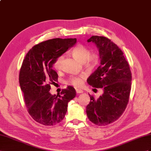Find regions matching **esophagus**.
I'll return each mask as SVG.
<instances>
[{
    "instance_id": "esophagus-1",
    "label": "esophagus",
    "mask_w": 151,
    "mask_h": 151,
    "mask_svg": "<svg viewBox=\"0 0 151 151\" xmlns=\"http://www.w3.org/2000/svg\"><path fill=\"white\" fill-rule=\"evenodd\" d=\"M76 92L77 94H82L83 92V91L81 89H76Z\"/></svg>"
}]
</instances>
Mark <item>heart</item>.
I'll return each instance as SVG.
<instances>
[{
    "mask_svg": "<svg viewBox=\"0 0 151 151\" xmlns=\"http://www.w3.org/2000/svg\"><path fill=\"white\" fill-rule=\"evenodd\" d=\"M71 53L73 55L76 59H78L82 63L88 68H92L97 64L98 61V55L95 52L90 53V50L86 46L82 44L76 45L75 47L72 50ZM63 61V56L58 57L55 60L53 64V67L56 70H60L62 68ZM85 76L80 75L78 76H70L67 80V83L71 84L72 86L76 87H79L83 83V80Z\"/></svg>",
    "mask_w": 151,
    "mask_h": 151,
    "instance_id": "obj_1",
    "label": "heart"
}]
</instances>
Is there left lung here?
Here are the masks:
<instances>
[{
  "instance_id": "8db88e82",
  "label": "left lung",
  "mask_w": 151,
  "mask_h": 151,
  "mask_svg": "<svg viewBox=\"0 0 151 151\" xmlns=\"http://www.w3.org/2000/svg\"><path fill=\"white\" fill-rule=\"evenodd\" d=\"M87 42L96 45L100 59V65L88 77L87 82L93 87L102 88L103 94L97 99L90 95L86 113L94 124L106 126L117 121L125 110L132 76L123 52L114 42L98 36H92Z\"/></svg>"
}]
</instances>
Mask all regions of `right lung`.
<instances>
[{"mask_svg": "<svg viewBox=\"0 0 151 151\" xmlns=\"http://www.w3.org/2000/svg\"><path fill=\"white\" fill-rule=\"evenodd\" d=\"M76 42V38H55L40 42L30 49L23 61L19 83L25 105L32 119L41 124L53 126L63 121L69 101L76 91L68 86L57 95L50 93V84L57 80L53 65Z\"/></svg>", "mask_w": 151, "mask_h": 151, "instance_id": "1", "label": "right lung"}]
</instances>
